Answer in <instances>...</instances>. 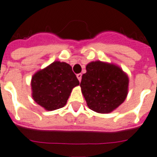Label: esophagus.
I'll use <instances>...</instances> for the list:
<instances>
[{
    "mask_svg": "<svg viewBox=\"0 0 157 157\" xmlns=\"http://www.w3.org/2000/svg\"><path fill=\"white\" fill-rule=\"evenodd\" d=\"M77 79L79 80V81H80V80H81V78H82L81 73H78V74H77Z\"/></svg>",
    "mask_w": 157,
    "mask_h": 157,
    "instance_id": "34e87169",
    "label": "esophagus"
}]
</instances>
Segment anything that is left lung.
Wrapping results in <instances>:
<instances>
[{
    "mask_svg": "<svg viewBox=\"0 0 157 157\" xmlns=\"http://www.w3.org/2000/svg\"><path fill=\"white\" fill-rule=\"evenodd\" d=\"M86 70L80 87L89 109L98 113H109L126 99L129 79L121 67L95 61L88 63Z\"/></svg>",
    "mask_w": 157,
    "mask_h": 157,
    "instance_id": "obj_1",
    "label": "left lung"
}]
</instances>
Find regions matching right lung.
Returning a JSON list of instances; mask_svg holds the SVG:
<instances>
[{
  "mask_svg": "<svg viewBox=\"0 0 157 157\" xmlns=\"http://www.w3.org/2000/svg\"><path fill=\"white\" fill-rule=\"evenodd\" d=\"M79 80L66 63L56 61L32 77V97L38 105L52 111L63 108Z\"/></svg>",
  "mask_w": 157,
  "mask_h": 157,
  "instance_id": "obj_1",
  "label": "right lung"
}]
</instances>
